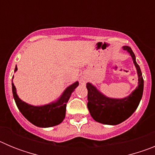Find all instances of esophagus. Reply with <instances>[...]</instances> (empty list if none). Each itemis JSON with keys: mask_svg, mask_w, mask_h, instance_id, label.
I'll use <instances>...</instances> for the list:
<instances>
[{"mask_svg": "<svg viewBox=\"0 0 155 155\" xmlns=\"http://www.w3.org/2000/svg\"><path fill=\"white\" fill-rule=\"evenodd\" d=\"M86 81H87V78H84V77H81L80 79V83L81 84H84L86 83Z\"/></svg>", "mask_w": 155, "mask_h": 155, "instance_id": "1", "label": "esophagus"}]
</instances>
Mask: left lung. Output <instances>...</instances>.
<instances>
[{
	"instance_id": "8db88e82",
	"label": "left lung",
	"mask_w": 155,
	"mask_h": 155,
	"mask_svg": "<svg viewBox=\"0 0 155 155\" xmlns=\"http://www.w3.org/2000/svg\"><path fill=\"white\" fill-rule=\"evenodd\" d=\"M123 49L130 54L138 75V86L129 96L123 98H112L105 96L96 87L87 83V109L91 117L100 124L117 125L125 121L135 112L143 95V79L136 57L130 46H124Z\"/></svg>"
}]
</instances>
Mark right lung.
I'll use <instances>...</instances> for the list:
<instances>
[{"mask_svg": "<svg viewBox=\"0 0 155 155\" xmlns=\"http://www.w3.org/2000/svg\"><path fill=\"white\" fill-rule=\"evenodd\" d=\"M17 70L16 66L15 72ZM78 84V81L74 82L64 90L61 97L56 102L41 106H34L20 99L18 96L15 86L14 85L13 83L12 93L18 109L30 123L39 127H51L58 125L64 120L67 103L71 97V93L74 91Z\"/></svg>", "mask_w": 155, "mask_h": 155, "instance_id": "add662e5", "label": "right lung"}]
</instances>
